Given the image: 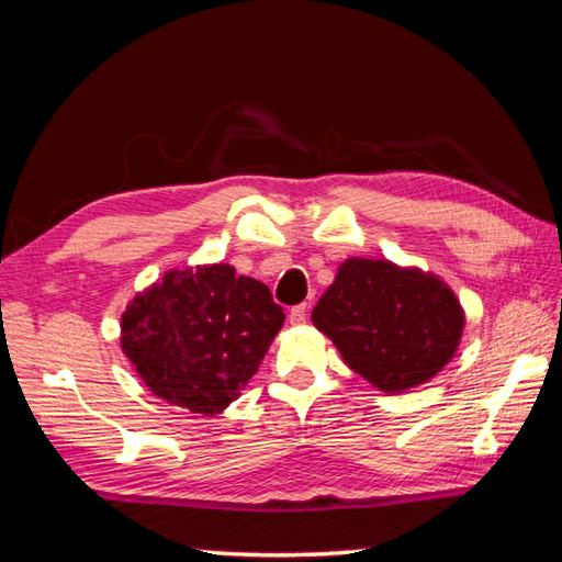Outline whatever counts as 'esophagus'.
<instances>
[{
	"instance_id": "obj_1",
	"label": "esophagus",
	"mask_w": 562,
	"mask_h": 562,
	"mask_svg": "<svg viewBox=\"0 0 562 562\" xmlns=\"http://www.w3.org/2000/svg\"><path fill=\"white\" fill-rule=\"evenodd\" d=\"M307 312H310L307 304H297V307H292L290 310V324L300 326V324L307 322Z\"/></svg>"
}]
</instances>
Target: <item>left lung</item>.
Here are the masks:
<instances>
[{
  "label": "left lung",
  "instance_id": "left-lung-1",
  "mask_svg": "<svg viewBox=\"0 0 562 562\" xmlns=\"http://www.w3.org/2000/svg\"><path fill=\"white\" fill-rule=\"evenodd\" d=\"M349 369L383 393L435 379L464 331V310L432 272L349 258L312 312Z\"/></svg>",
  "mask_w": 562,
  "mask_h": 562
}]
</instances>
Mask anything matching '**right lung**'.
Listing matches in <instances>:
<instances>
[{
	"label": "right lung",
	"instance_id": "right-lung-1",
	"mask_svg": "<svg viewBox=\"0 0 562 562\" xmlns=\"http://www.w3.org/2000/svg\"><path fill=\"white\" fill-rule=\"evenodd\" d=\"M284 312L268 284L228 262L169 270L137 292L120 346L151 393L191 413L218 415L258 373Z\"/></svg>",
	"mask_w": 562,
	"mask_h": 562
}]
</instances>
